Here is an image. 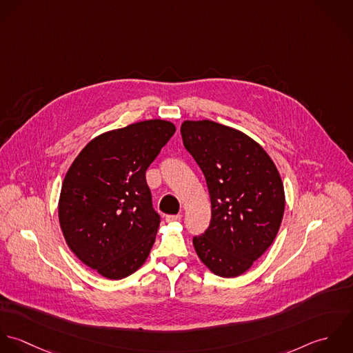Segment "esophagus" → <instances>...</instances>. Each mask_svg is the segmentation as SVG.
<instances>
[{
	"instance_id": "esophagus-1",
	"label": "esophagus",
	"mask_w": 353,
	"mask_h": 353,
	"mask_svg": "<svg viewBox=\"0 0 353 353\" xmlns=\"http://www.w3.org/2000/svg\"><path fill=\"white\" fill-rule=\"evenodd\" d=\"M181 219V215L177 214V215H166V222H177Z\"/></svg>"
}]
</instances>
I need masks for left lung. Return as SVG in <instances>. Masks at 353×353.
<instances>
[{
  "mask_svg": "<svg viewBox=\"0 0 353 353\" xmlns=\"http://www.w3.org/2000/svg\"><path fill=\"white\" fill-rule=\"evenodd\" d=\"M181 138L203 172L212 222L194 237L195 251L215 276L244 274L273 244L281 226V176L263 147L244 132L212 120H185Z\"/></svg>",
  "mask_w": 353,
  "mask_h": 353,
  "instance_id": "obj_1",
  "label": "left lung"
}]
</instances>
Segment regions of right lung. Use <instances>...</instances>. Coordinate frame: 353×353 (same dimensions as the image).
<instances>
[{"mask_svg": "<svg viewBox=\"0 0 353 353\" xmlns=\"http://www.w3.org/2000/svg\"><path fill=\"white\" fill-rule=\"evenodd\" d=\"M159 119L103 132L72 162L60 192L59 219L72 252L109 280L135 273L159 228L145 170L174 135Z\"/></svg>", "mask_w": 353, "mask_h": 353, "instance_id": "add662e5", "label": "right lung"}]
</instances>
